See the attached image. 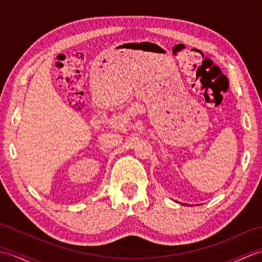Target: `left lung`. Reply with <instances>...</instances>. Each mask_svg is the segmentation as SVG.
<instances>
[{
  "instance_id": "left-lung-1",
  "label": "left lung",
  "mask_w": 262,
  "mask_h": 262,
  "mask_svg": "<svg viewBox=\"0 0 262 262\" xmlns=\"http://www.w3.org/2000/svg\"><path fill=\"white\" fill-rule=\"evenodd\" d=\"M182 205H186V204H182ZM188 206H190V205H188Z\"/></svg>"
}]
</instances>
